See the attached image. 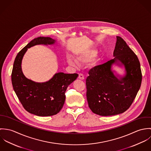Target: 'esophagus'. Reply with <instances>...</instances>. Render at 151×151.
Listing matches in <instances>:
<instances>
[{"instance_id": "1", "label": "esophagus", "mask_w": 151, "mask_h": 151, "mask_svg": "<svg viewBox=\"0 0 151 151\" xmlns=\"http://www.w3.org/2000/svg\"><path fill=\"white\" fill-rule=\"evenodd\" d=\"M78 78L80 80H83L84 79V76H83V74H80L79 76H78Z\"/></svg>"}]
</instances>
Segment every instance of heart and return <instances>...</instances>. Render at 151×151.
I'll use <instances>...</instances> for the list:
<instances>
[{"mask_svg": "<svg viewBox=\"0 0 151 151\" xmlns=\"http://www.w3.org/2000/svg\"><path fill=\"white\" fill-rule=\"evenodd\" d=\"M97 51L94 49H88L80 53L76 57V60L72 57L68 59V63L70 65H76L77 63L78 65H83L89 62L96 55Z\"/></svg>", "mask_w": 151, "mask_h": 151, "instance_id": "heart-1", "label": "heart"}]
</instances>
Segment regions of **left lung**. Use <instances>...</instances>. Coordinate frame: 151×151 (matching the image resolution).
Returning a JSON list of instances; mask_svg holds the SVG:
<instances>
[{
  "instance_id": "left-lung-1",
  "label": "left lung",
  "mask_w": 151,
  "mask_h": 151,
  "mask_svg": "<svg viewBox=\"0 0 151 151\" xmlns=\"http://www.w3.org/2000/svg\"><path fill=\"white\" fill-rule=\"evenodd\" d=\"M113 59L95 66L86 78V99L92 111L102 116L126 111L134 100L141 84L142 74L137 55L126 42L116 37ZM125 69L122 76L112 69L113 65Z\"/></svg>"
}]
</instances>
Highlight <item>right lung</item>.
<instances>
[{
	"label": "right lung",
	"instance_id": "obj_1",
	"mask_svg": "<svg viewBox=\"0 0 151 151\" xmlns=\"http://www.w3.org/2000/svg\"><path fill=\"white\" fill-rule=\"evenodd\" d=\"M56 41L50 37H38L28 43L17 54L13 64L12 82L13 89L24 108L38 116L58 113L65 104V92L78 74L56 73L47 81L37 83L25 77L22 71L23 57L28 49L38 45H50Z\"/></svg>",
	"mask_w": 151,
	"mask_h": 151
}]
</instances>
